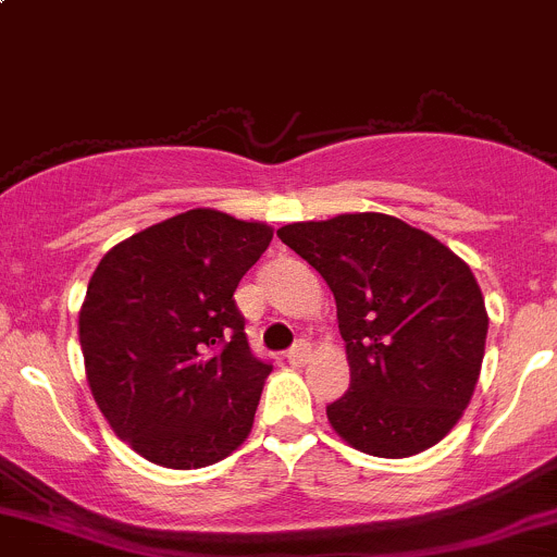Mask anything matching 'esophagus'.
Listing matches in <instances>:
<instances>
[{"mask_svg": "<svg viewBox=\"0 0 557 557\" xmlns=\"http://www.w3.org/2000/svg\"><path fill=\"white\" fill-rule=\"evenodd\" d=\"M309 355H311V344L306 342V338H300V342L287 352V361L293 363V367H304V363L309 361Z\"/></svg>", "mask_w": 557, "mask_h": 557, "instance_id": "1", "label": "esophagus"}]
</instances>
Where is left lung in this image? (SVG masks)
<instances>
[{"instance_id": "8db88e82", "label": "left lung", "mask_w": 557, "mask_h": 557, "mask_svg": "<svg viewBox=\"0 0 557 557\" xmlns=\"http://www.w3.org/2000/svg\"><path fill=\"white\" fill-rule=\"evenodd\" d=\"M325 278L347 347L349 391L333 432L372 457L441 443L470 405L490 317L473 270L429 232L385 213H344L278 230Z\"/></svg>"}]
</instances>
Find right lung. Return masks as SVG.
<instances>
[{
  "instance_id": "1",
  "label": "right lung",
  "mask_w": 557,
  "mask_h": 557,
  "mask_svg": "<svg viewBox=\"0 0 557 557\" xmlns=\"http://www.w3.org/2000/svg\"><path fill=\"white\" fill-rule=\"evenodd\" d=\"M273 230L196 208L103 253L78 311L87 383L147 462L196 470L243 446L270 363L253 358L235 289Z\"/></svg>"
}]
</instances>
